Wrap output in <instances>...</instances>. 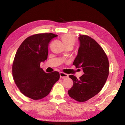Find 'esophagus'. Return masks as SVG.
Masks as SVG:
<instances>
[{"label": "esophagus", "instance_id": "obj_1", "mask_svg": "<svg viewBox=\"0 0 125 125\" xmlns=\"http://www.w3.org/2000/svg\"><path fill=\"white\" fill-rule=\"evenodd\" d=\"M60 78H62V79H65V78L68 77V75L67 74H65L62 72H60Z\"/></svg>", "mask_w": 125, "mask_h": 125}]
</instances>
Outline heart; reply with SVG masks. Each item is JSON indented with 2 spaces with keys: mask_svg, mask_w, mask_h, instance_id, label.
<instances>
[{
  "mask_svg": "<svg viewBox=\"0 0 125 125\" xmlns=\"http://www.w3.org/2000/svg\"><path fill=\"white\" fill-rule=\"evenodd\" d=\"M61 39L63 41V43L65 45V47L68 46H72L74 45L76 42V39L74 35L72 34H65L61 37Z\"/></svg>",
  "mask_w": 125,
  "mask_h": 125,
  "instance_id": "b5f03b06",
  "label": "heart"
}]
</instances>
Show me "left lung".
<instances>
[{
    "instance_id": "obj_1",
    "label": "left lung",
    "mask_w": 125,
    "mask_h": 125,
    "mask_svg": "<svg viewBox=\"0 0 125 125\" xmlns=\"http://www.w3.org/2000/svg\"><path fill=\"white\" fill-rule=\"evenodd\" d=\"M80 46L73 65L81 68L84 74L77 79L69 77L73 85L68 90L70 97L79 102H84L96 95L102 89L109 73V63L106 54L101 46L92 38L79 35Z\"/></svg>"
}]
</instances>
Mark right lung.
I'll list each match as a JSON object with an SVG mask.
<instances>
[{
  "label": "right lung",
  "mask_w": 125,
  "mask_h": 125,
  "mask_svg": "<svg viewBox=\"0 0 125 125\" xmlns=\"http://www.w3.org/2000/svg\"><path fill=\"white\" fill-rule=\"evenodd\" d=\"M57 35L38 33L26 38L16 53L12 64V75L16 85L24 95L33 100L47 96L60 79L58 72L47 73L40 63L47 59L48 43Z\"/></svg>",
  "instance_id": "right-lung-1"
}]
</instances>
